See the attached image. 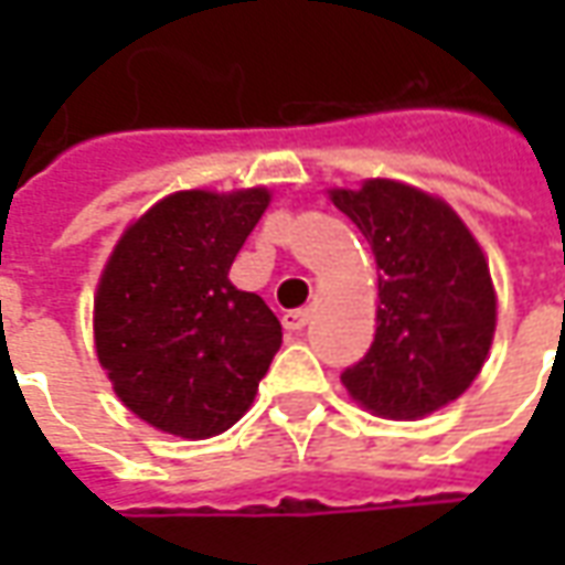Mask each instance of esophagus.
Returning <instances> with one entry per match:
<instances>
[{"label":"esophagus","mask_w":565,"mask_h":565,"mask_svg":"<svg viewBox=\"0 0 565 565\" xmlns=\"http://www.w3.org/2000/svg\"><path fill=\"white\" fill-rule=\"evenodd\" d=\"M308 318H311V308H294V311L284 315V327H287V330H302L308 323Z\"/></svg>","instance_id":"34e87169"}]
</instances>
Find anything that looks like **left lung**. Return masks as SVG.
<instances>
[{
  "label": "left lung",
  "mask_w": 565,
  "mask_h": 565,
  "mask_svg": "<svg viewBox=\"0 0 565 565\" xmlns=\"http://www.w3.org/2000/svg\"><path fill=\"white\" fill-rule=\"evenodd\" d=\"M327 196L381 269L375 342L344 369L348 396L387 420H420L460 399L497 332V290L472 230L445 199L393 178Z\"/></svg>",
  "instance_id": "obj_1"
}]
</instances>
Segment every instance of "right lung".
I'll return each instance as SVG.
<instances>
[{
	"mask_svg": "<svg viewBox=\"0 0 565 565\" xmlns=\"http://www.w3.org/2000/svg\"><path fill=\"white\" fill-rule=\"evenodd\" d=\"M269 186L178 190L129 223L93 296V342L111 391L169 436L211 438L254 405L281 323L230 281L269 209Z\"/></svg>",
	"mask_w": 565,
	"mask_h": 565,
	"instance_id": "add662e5",
	"label": "right lung"
}]
</instances>
